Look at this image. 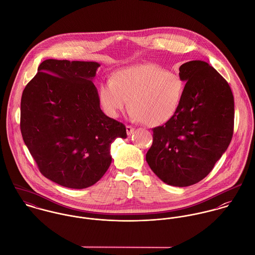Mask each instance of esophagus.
<instances>
[{
	"mask_svg": "<svg viewBox=\"0 0 255 255\" xmlns=\"http://www.w3.org/2000/svg\"><path fill=\"white\" fill-rule=\"evenodd\" d=\"M126 128H127V133H128V135H131V133L133 132L134 128H133L131 126H128V125L126 126Z\"/></svg>",
	"mask_w": 255,
	"mask_h": 255,
	"instance_id": "esophagus-1",
	"label": "esophagus"
}]
</instances>
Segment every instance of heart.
Wrapping results in <instances>:
<instances>
[{
  "instance_id": "b5f03b06",
  "label": "heart",
  "mask_w": 255,
  "mask_h": 255,
  "mask_svg": "<svg viewBox=\"0 0 255 255\" xmlns=\"http://www.w3.org/2000/svg\"><path fill=\"white\" fill-rule=\"evenodd\" d=\"M183 93L182 76L154 64L120 70L98 89L100 104L109 116L118 117L129 100L130 116L147 127L169 122L179 109Z\"/></svg>"
}]
</instances>
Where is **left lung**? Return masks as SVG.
<instances>
[{"instance_id": "1", "label": "left lung", "mask_w": 255, "mask_h": 255, "mask_svg": "<svg viewBox=\"0 0 255 255\" xmlns=\"http://www.w3.org/2000/svg\"><path fill=\"white\" fill-rule=\"evenodd\" d=\"M184 85L175 116L152 128L146 161L154 174L174 186L203 180L230 144L235 103L230 85L209 64L190 61L180 67Z\"/></svg>"}]
</instances>
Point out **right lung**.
<instances>
[{
    "mask_svg": "<svg viewBox=\"0 0 255 255\" xmlns=\"http://www.w3.org/2000/svg\"><path fill=\"white\" fill-rule=\"evenodd\" d=\"M100 65L49 59L25 86L20 103L23 141L40 173L70 188H85L109 169L110 148L127 138L124 124L100 108L92 82Z\"/></svg>",
    "mask_w": 255,
    "mask_h": 255,
    "instance_id": "1",
    "label": "right lung"
}]
</instances>
